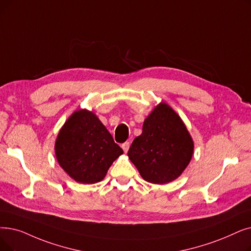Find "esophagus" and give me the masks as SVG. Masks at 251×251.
Instances as JSON below:
<instances>
[{"instance_id":"1","label":"esophagus","mask_w":251,"mask_h":251,"mask_svg":"<svg viewBox=\"0 0 251 251\" xmlns=\"http://www.w3.org/2000/svg\"><path fill=\"white\" fill-rule=\"evenodd\" d=\"M129 148H130V143H129V141H126V143L122 144V149H123V151H124L125 152L128 151Z\"/></svg>"}]
</instances>
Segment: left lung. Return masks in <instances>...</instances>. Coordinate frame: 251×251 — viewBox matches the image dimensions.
<instances>
[{"label": "left lung", "instance_id": "obj_1", "mask_svg": "<svg viewBox=\"0 0 251 251\" xmlns=\"http://www.w3.org/2000/svg\"><path fill=\"white\" fill-rule=\"evenodd\" d=\"M193 151L194 141L182 120L161 102L145 120L143 133L134 138L128 157L145 180L164 184L187 168Z\"/></svg>", "mask_w": 251, "mask_h": 251}]
</instances>
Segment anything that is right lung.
I'll return each instance as SVG.
<instances>
[{
	"label": "right lung",
	"mask_w": 251,
	"mask_h": 251,
	"mask_svg": "<svg viewBox=\"0 0 251 251\" xmlns=\"http://www.w3.org/2000/svg\"><path fill=\"white\" fill-rule=\"evenodd\" d=\"M123 154L111 133L92 112L75 111L64 123L55 141L61 168L80 183L102 180L113 162Z\"/></svg>",
	"instance_id": "1"
}]
</instances>
